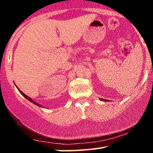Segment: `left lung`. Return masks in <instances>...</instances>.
I'll return each mask as SVG.
<instances>
[{"mask_svg":"<svg viewBox=\"0 0 153 153\" xmlns=\"http://www.w3.org/2000/svg\"><path fill=\"white\" fill-rule=\"evenodd\" d=\"M103 100V101H108V100H106V99H102Z\"/></svg>","mask_w":153,"mask_h":153,"instance_id":"1","label":"left lung"}]
</instances>
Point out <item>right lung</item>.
I'll return each mask as SVG.
<instances>
[{
  "label": "right lung",
  "instance_id": "1",
  "mask_svg": "<svg viewBox=\"0 0 153 153\" xmlns=\"http://www.w3.org/2000/svg\"><path fill=\"white\" fill-rule=\"evenodd\" d=\"M16 88H18V90L19 91V92H20V93H21V94H22V96H24V97H25L26 99H28V100H29V101H30V102H31V103H34V104H35V105H36V106H40V107H41V105H40V104H39V103H36V102H35V101H33V100H32V99H31L30 97H29V96H26V95H25V94H24V93H22V91H21L20 90H19V88H18V87H17V86H16Z\"/></svg>",
  "mask_w": 153,
  "mask_h": 153
}]
</instances>
